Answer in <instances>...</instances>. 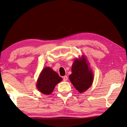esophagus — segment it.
Instances as JSON below:
<instances>
[{
	"mask_svg": "<svg viewBox=\"0 0 127 127\" xmlns=\"http://www.w3.org/2000/svg\"><path fill=\"white\" fill-rule=\"evenodd\" d=\"M63 80H64V81H67V80H68V77H67V76H64L63 77Z\"/></svg>",
	"mask_w": 127,
	"mask_h": 127,
	"instance_id": "1",
	"label": "esophagus"
}]
</instances>
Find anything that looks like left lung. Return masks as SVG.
Masks as SVG:
<instances>
[{
	"mask_svg": "<svg viewBox=\"0 0 127 127\" xmlns=\"http://www.w3.org/2000/svg\"><path fill=\"white\" fill-rule=\"evenodd\" d=\"M69 79L78 92L84 93L91 87L94 81V74L90 68L86 56L75 59L72 66V73Z\"/></svg>",
	"mask_w": 127,
	"mask_h": 127,
	"instance_id": "1",
	"label": "left lung"
}]
</instances>
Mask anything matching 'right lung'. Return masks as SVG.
Returning a JSON list of instances; mask_svg holds the SVG:
<instances>
[{
  "mask_svg": "<svg viewBox=\"0 0 127 127\" xmlns=\"http://www.w3.org/2000/svg\"><path fill=\"white\" fill-rule=\"evenodd\" d=\"M63 78L49 67L44 68L39 76L36 87L39 91L45 95L51 94L57 84Z\"/></svg>",
  "mask_w": 127,
  "mask_h": 127,
  "instance_id": "obj_1",
  "label": "right lung"
}]
</instances>
